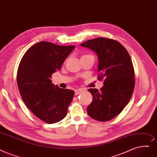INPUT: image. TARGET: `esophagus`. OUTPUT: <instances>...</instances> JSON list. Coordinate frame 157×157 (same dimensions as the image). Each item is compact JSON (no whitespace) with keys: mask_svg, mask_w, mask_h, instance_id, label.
I'll return each instance as SVG.
<instances>
[{"mask_svg":"<svg viewBox=\"0 0 157 157\" xmlns=\"http://www.w3.org/2000/svg\"><path fill=\"white\" fill-rule=\"evenodd\" d=\"M82 92H83V90L81 89H77L75 90V95H78L80 94Z\"/></svg>","mask_w":157,"mask_h":157,"instance_id":"esophagus-1","label":"esophagus"}]
</instances>
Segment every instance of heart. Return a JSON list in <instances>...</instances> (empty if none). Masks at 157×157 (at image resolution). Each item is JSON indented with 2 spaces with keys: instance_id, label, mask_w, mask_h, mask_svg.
I'll return each instance as SVG.
<instances>
[{
  "instance_id": "1",
  "label": "heart",
  "mask_w": 157,
  "mask_h": 157,
  "mask_svg": "<svg viewBox=\"0 0 157 157\" xmlns=\"http://www.w3.org/2000/svg\"><path fill=\"white\" fill-rule=\"evenodd\" d=\"M91 55H89V54H85V55H83L82 57H85V56H90Z\"/></svg>"
}]
</instances>
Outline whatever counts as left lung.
I'll return each mask as SVG.
<instances>
[{"label":"left lung","instance_id":"8db88e82","mask_svg":"<svg viewBox=\"0 0 157 157\" xmlns=\"http://www.w3.org/2000/svg\"><path fill=\"white\" fill-rule=\"evenodd\" d=\"M80 45L97 54L98 79L104 80L100 90H88L93 98L87 113L95 120L110 121L123 110L132 98L135 74L131 58L124 47L112 39L101 37Z\"/></svg>","mask_w":157,"mask_h":157}]
</instances>
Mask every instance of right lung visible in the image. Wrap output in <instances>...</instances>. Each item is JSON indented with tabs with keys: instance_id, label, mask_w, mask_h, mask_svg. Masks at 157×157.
Segmentation results:
<instances>
[{
	"instance_id": "right-lung-1",
	"label": "right lung",
	"mask_w": 157,
	"mask_h": 157,
	"mask_svg": "<svg viewBox=\"0 0 157 157\" xmlns=\"http://www.w3.org/2000/svg\"><path fill=\"white\" fill-rule=\"evenodd\" d=\"M75 45L38 42L27 51L18 66L17 85L26 106L49 124L65 117L74 92L52 83V74L59 71Z\"/></svg>"
}]
</instances>
